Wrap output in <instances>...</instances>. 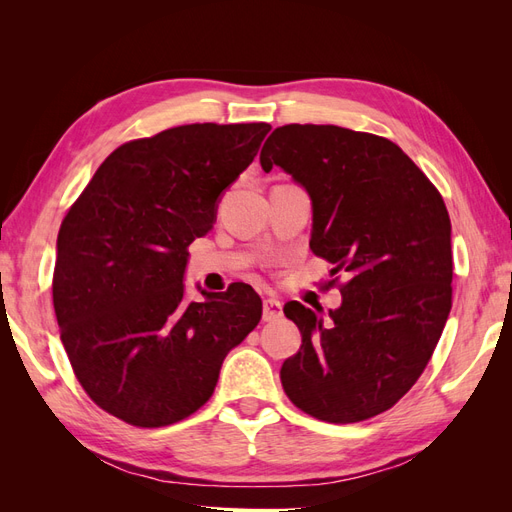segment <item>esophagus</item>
I'll list each match as a JSON object with an SVG mask.
<instances>
[{
    "instance_id": "34e87169",
    "label": "esophagus",
    "mask_w": 512,
    "mask_h": 512,
    "mask_svg": "<svg viewBox=\"0 0 512 512\" xmlns=\"http://www.w3.org/2000/svg\"><path fill=\"white\" fill-rule=\"evenodd\" d=\"M282 318V303L277 299H265L262 303V320L273 322Z\"/></svg>"
}]
</instances>
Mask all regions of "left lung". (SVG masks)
<instances>
[{
	"instance_id": "1",
	"label": "left lung",
	"mask_w": 512,
	"mask_h": 512,
	"mask_svg": "<svg viewBox=\"0 0 512 512\" xmlns=\"http://www.w3.org/2000/svg\"><path fill=\"white\" fill-rule=\"evenodd\" d=\"M312 200V247L346 271L342 305L324 320L299 301L301 331L280 378L297 408L327 423H359L395 406L423 374L451 314V220L440 192L386 138L290 123L260 151Z\"/></svg>"
}]
</instances>
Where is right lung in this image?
Returning <instances> with one entry per match:
<instances>
[{
  "instance_id": "obj_1",
  "label": "right lung",
  "mask_w": 512,
  "mask_h": 512,
  "mask_svg": "<svg viewBox=\"0 0 512 512\" xmlns=\"http://www.w3.org/2000/svg\"><path fill=\"white\" fill-rule=\"evenodd\" d=\"M269 123H192L117 147L61 222L53 305L76 378L136 427L207 404L226 354L262 301L247 284L185 299L188 245L215 224L226 188L252 164Z\"/></svg>"
}]
</instances>
